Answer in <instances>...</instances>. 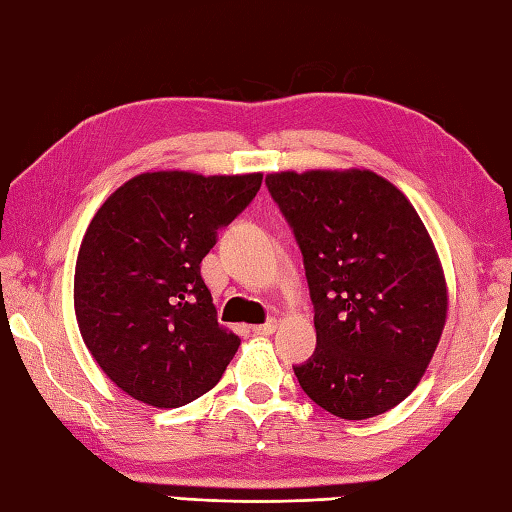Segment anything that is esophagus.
I'll return each mask as SVG.
<instances>
[{"label": "esophagus", "mask_w": 512, "mask_h": 512, "mask_svg": "<svg viewBox=\"0 0 512 512\" xmlns=\"http://www.w3.org/2000/svg\"><path fill=\"white\" fill-rule=\"evenodd\" d=\"M274 330H276V321H274V318H272V321L260 323V325H254V327H252V332H254L256 336H269V334H274Z\"/></svg>", "instance_id": "34e87169"}]
</instances>
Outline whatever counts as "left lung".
Returning a JSON list of instances; mask_svg holds the SVG:
<instances>
[{"mask_svg":"<svg viewBox=\"0 0 512 512\" xmlns=\"http://www.w3.org/2000/svg\"><path fill=\"white\" fill-rule=\"evenodd\" d=\"M265 185L303 254L316 350L294 374L316 406L361 421L417 388L448 289L410 200L374 171H281Z\"/></svg>","mask_w":512,"mask_h":512,"instance_id":"left-lung-1","label":"left lung"}]
</instances>
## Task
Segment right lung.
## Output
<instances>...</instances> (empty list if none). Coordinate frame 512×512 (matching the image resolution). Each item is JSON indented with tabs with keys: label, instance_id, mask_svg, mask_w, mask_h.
<instances>
[{
	"label": "right lung",
	"instance_id": "1",
	"mask_svg": "<svg viewBox=\"0 0 512 512\" xmlns=\"http://www.w3.org/2000/svg\"><path fill=\"white\" fill-rule=\"evenodd\" d=\"M260 182L263 173H140L93 216L75 263V316L93 359L129 397L180 408L234 359L240 339L218 325L200 263Z\"/></svg>",
	"mask_w": 512,
	"mask_h": 512
}]
</instances>
